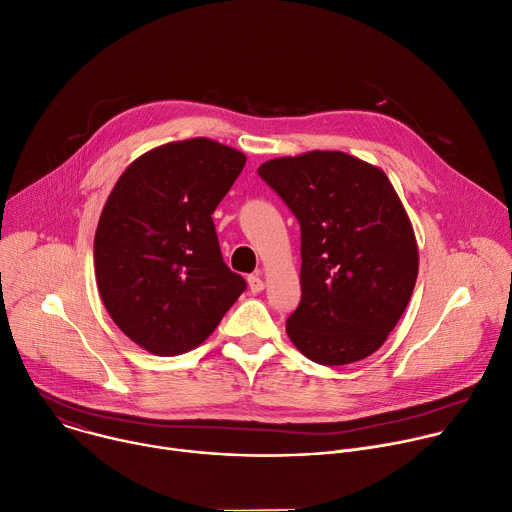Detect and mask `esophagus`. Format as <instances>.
Segmentation results:
<instances>
[{
	"label": "esophagus",
	"instance_id": "1",
	"mask_svg": "<svg viewBox=\"0 0 512 512\" xmlns=\"http://www.w3.org/2000/svg\"><path fill=\"white\" fill-rule=\"evenodd\" d=\"M248 288H250V292H252V294H258V292H262V288H264V282H262V278H260L258 274H252V276H248Z\"/></svg>",
	"mask_w": 512,
	"mask_h": 512
}]
</instances>
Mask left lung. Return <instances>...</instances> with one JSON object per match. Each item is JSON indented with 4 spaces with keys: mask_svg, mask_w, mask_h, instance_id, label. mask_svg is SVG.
<instances>
[{
    "mask_svg": "<svg viewBox=\"0 0 512 512\" xmlns=\"http://www.w3.org/2000/svg\"><path fill=\"white\" fill-rule=\"evenodd\" d=\"M300 224V302L286 321L296 349L321 365L375 353L418 278V244L387 175L341 151L258 167Z\"/></svg>",
    "mask_w": 512,
    "mask_h": 512,
    "instance_id": "obj_1",
    "label": "left lung"
}]
</instances>
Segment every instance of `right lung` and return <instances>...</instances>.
<instances>
[{"mask_svg":"<svg viewBox=\"0 0 512 512\" xmlns=\"http://www.w3.org/2000/svg\"><path fill=\"white\" fill-rule=\"evenodd\" d=\"M246 155L210 139L161 145L119 177L94 234V272L117 327L153 355L206 341L246 290L220 250L214 210Z\"/></svg>","mask_w":512,"mask_h":512,"instance_id":"1","label":"right lung"}]
</instances>
